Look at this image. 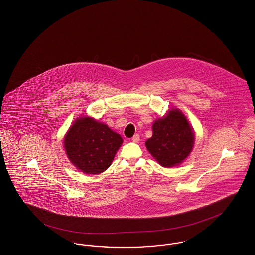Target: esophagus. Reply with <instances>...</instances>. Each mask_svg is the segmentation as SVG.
<instances>
[{
  "instance_id": "obj_1",
  "label": "esophagus",
  "mask_w": 255,
  "mask_h": 255,
  "mask_svg": "<svg viewBox=\"0 0 255 255\" xmlns=\"http://www.w3.org/2000/svg\"><path fill=\"white\" fill-rule=\"evenodd\" d=\"M132 141H134V142H138L139 141V135H134V137H132Z\"/></svg>"
}]
</instances>
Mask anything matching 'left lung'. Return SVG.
<instances>
[{
  "label": "left lung",
  "mask_w": 255,
  "mask_h": 255,
  "mask_svg": "<svg viewBox=\"0 0 255 255\" xmlns=\"http://www.w3.org/2000/svg\"><path fill=\"white\" fill-rule=\"evenodd\" d=\"M153 135L145 146L158 163L166 168L180 164L192 150L194 133L179 110H171L163 118L154 121Z\"/></svg>",
  "instance_id": "8db88e82"
}]
</instances>
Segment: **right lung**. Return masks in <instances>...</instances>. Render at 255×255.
I'll return each mask as SVG.
<instances>
[{
	"mask_svg": "<svg viewBox=\"0 0 255 255\" xmlns=\"http://www.w3.org/2000/svg\"><path fill=\"white\" fill-rule=\"evenodd\" d=\"M121 143L118 134L91 118H78L64 140L70 161L83 173L93 175L111 166Z\"/></svg>",
	"mask_w": 255,
	"mask_h": 255,
	"instance_id": "add662e5",
	"label": "right lung"
}]
</instances>
